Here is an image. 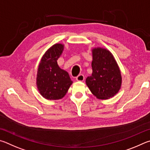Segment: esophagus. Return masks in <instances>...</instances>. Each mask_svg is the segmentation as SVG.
<instances>
[{"label":"esophagus","instance_id":"obj_1","mask_svg":"<svg viewBox=\"0 0 150 150\" xmlns=\"http://www.w3.org/2000/svg\"><path fill=\"white\" fill-rule=\"evenodd\" d=\"M76 79L78 82H82V81L84 80V76L83 74H79Z\"/></svg>","mask_w":150,"mask_h":150}]
</instances>
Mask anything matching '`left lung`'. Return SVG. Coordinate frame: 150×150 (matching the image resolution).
Listing matches in <instances>:
<instances>
[{"mask_svg": "<svg viewBox=\"0 0 150 150\" xmlns=\"http://www.w3.org/2000/svg\"><path fill=\"white\" fill-rule=\"evenodd\" d=\"M92 52V74L86 80L93 95L99 99H108L119 92L122 76L113 55L107 49L95 47Z\"/></svg>", "mask_w": 150, "mask_h": 150, "instance_id": "8db88e82", "label": "left lung"}]
</instances>
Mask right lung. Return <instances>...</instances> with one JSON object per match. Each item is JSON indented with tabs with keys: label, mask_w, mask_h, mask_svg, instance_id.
Returning a JSON list of instances; mask_svg holds the SVG:
<instances>
[{
	"label": "right lung",
	"mask_w": 150,
	"mask_h": 150,
	"mask_svg": "<svg viewBox=\"0 0 150 150\" xmlns=\"http://www.w3.org/2000/svg\"><path fill=\"white\" fill-rule=\"evenodd\" d=\"M64 49V44L53 45L45 52L38 66L37 88L42 97L48 100L64 98L72 83L68 73L57 64Z\"/></svg>",
	"instance_id": "add662e5"
}]
</instances>
